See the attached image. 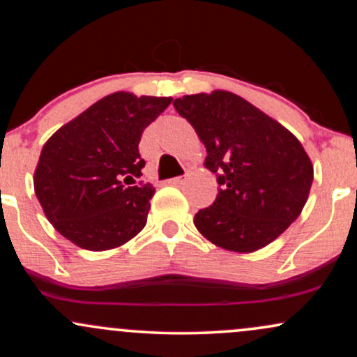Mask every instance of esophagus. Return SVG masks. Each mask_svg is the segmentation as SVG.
<instances>
[{
	"instance_id": "34e87169",
	"label": "esophagus",
	"mask_w": 357,
	"mask_h": 357,
	"mask_svg": "<svg viewBox=\"0 0 357 357\" xmlns=\"http://www.w3.org/2000/svg\"><path fill=\"white\" fill-rule=\"evenodd\" d=\"M185 180H187V175H182V177L170 178V180H168V183H170V185H182V183L185 182Z\"/></svg>"
}]
</instances>
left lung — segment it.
<instances>
[{
	"instance_id": "obj_1",
	"label": "left lung",
	"mask_w": 357,
	"mask_h": 357,
	"mask_svg": "<svg viewBox=\"0 0 357 357\" xmlns=\"http://www.w3.org/2000/svg\"><path fill=\"white\" fill-rule=\"evenodd\" d=\"M175 109L204 143V167L218 175L214 204L194 224L215 246L255 253L298 218L314 180V165L297 136L234 92L183 96Z\"/></svg>"
}]
</instances>
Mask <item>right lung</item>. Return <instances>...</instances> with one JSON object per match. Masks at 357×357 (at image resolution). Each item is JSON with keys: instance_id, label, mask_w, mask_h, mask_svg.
<instances>
[{"instance_id": "obj_1", "label": "right lung", "mask_w": 357, "mask_h": 357, "mask_svg": "<svg viewBox=\"0 0 357 357\" xmlns=\"http://www.w3.org/2000/svg\"><path fill=\"white\" fill-rule=\"evenodd\" d=\"M172 98L118 91L59 128L42 148L33 187L45 218L63 238L107 251L145 227L151 185H135L145 160L143 131Z\"/></svg>"}]
</instances>
